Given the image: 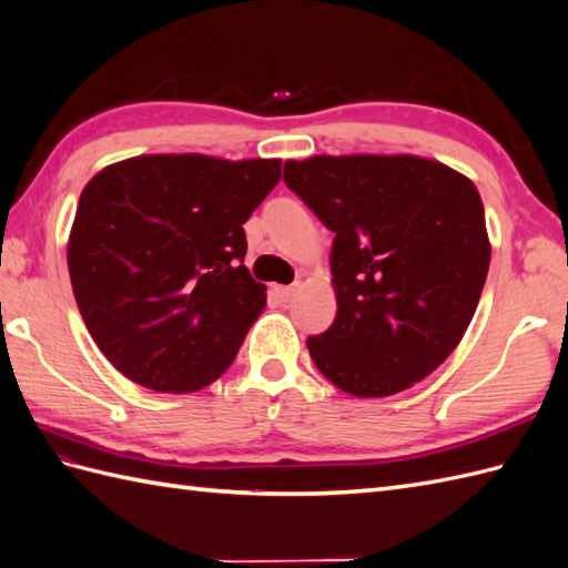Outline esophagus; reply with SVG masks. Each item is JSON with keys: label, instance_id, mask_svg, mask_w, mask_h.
<instances>
[{"label": "esophagus", "instance_id": "1", "mask_svg": "<svg viewBox=\"0 0 568 568\" xmlns=\"http://www.w3.org/2000/svg\"><path fill=\"white\" fill-rule=\"evenodd\" d=\"M295 293H297V285H281V287H275V295H278L281 302H290V300L295 297Z\"/></svg>", "mask_w": 568, "mask_h": 568}]
</instances>
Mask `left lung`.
<instances>
[{"instance_id":"8db88e82","label":"left lung","mask_w":568,"mask_h":568,"mask_svg":"<svg viewBox=\"0 0 568 568\" xmlns=\"http://www.w3.org/2000/svg\"><path fill=\"white\" fill-rule=\"evenodd\" d=\"M283 181L334 232L336 320L307 338L353 397H389L450 355L479 305L491 246L474 183L412 154L312 156Z\"/></svg>"}]
</instances>
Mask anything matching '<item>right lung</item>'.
<instances>
[{
	"instance_id": "obj_1",
	"label": "right lung",
	"mask_w": 568,
	"mask_h": 568,
	"mask_svg": "<svg viewBox=\"0 0 568 568\" xmlns=\"http://www.w3.org/2000/svg\"><path fill=\"white\" fill-rule=\"evenodd\" d=\"M278 181L281 160L148 154L87 183L68 268L115 371L174 394L227 371L266 307V287L244 266V222Z\"/></svg>"
}]
</instances>
